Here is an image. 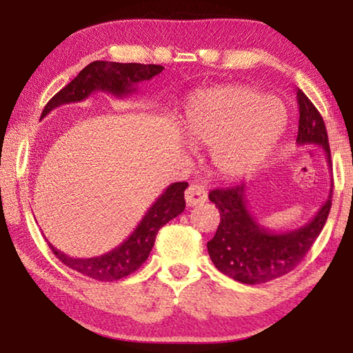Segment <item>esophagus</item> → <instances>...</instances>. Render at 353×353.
<instances>
[{
	"label": "esophagus",
	"instance_id": "esophagus-1",
	"mask_svg": "<svg viewBox=\"0 0 353 353\" xmlns=\"http://www.w3.org/2000/svg\"><path fill=\"white\" fill-rule=\"evenodd\" d=\"M185 199H186L188 207H196V205L204 204L207 201L205 188L199 185H190V188H188L185 192Z\"/></svg>",
	"mask_w": 353,
	"mask_h": 353
}]
</instances>
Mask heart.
Listing matches in <instances>:
<instances>
[{
	"mask_svg": "<svg viewBox=\"0 0 353 353\" xmlns=\"http://www.w3.org/2000/svg\"><path fill=\"white\" fill-rule=\"evenodd\" d=\"M286 109L249 86H221L186 105L183 132L194 146H210L212 165L226 178L248 175L276 143Z\"/></svg>",
	"mask_w": 353,
	"mask_h": 353,
	"instance_id": "b5f03b06",
	"label": "heart"
}]
</instances>
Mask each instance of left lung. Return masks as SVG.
<instances>
[{
	"instance_id": "8db88e82",
	"label": "left lung",
	"mask_w": 353,
	"mask_h": 353,
	"mask_svg": "<svg viewBox=\"0 0 353 353\" xmlns=\"http://www.w3.org/2000/svg\"><path fill=\"white\" fill-rule=\"evenodd\" d=\"M299 132L296 143L316 144L323 149L331 167V151L323 117L312 101L297 91ZM330 196L316 215L301 228L272 231L260 225L250 214L245 201V186L210 191L209 199L220 212V225L209 243L212 262L226 276L244 284H262L284 276L302 262L320 236L331 210Z\"/></svg>"
}]
</instances>
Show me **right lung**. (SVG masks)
Returning a JSON list of instances; mask_svg holds the SVG:
<instances>
[{"mask_svg":"<svg viewBox=\"0 0 353 353\" xmlns=\"http://www.w3.org/2000/svg\"><path fill=\"white\" fill-rule=\"evenodd\" d=\"M162 70L163 67L156 64H134V62L120 64V62L108 61L91 62L69 85L52 96L50 103L43 109L41 119L62 104L79 103V101L86 99L94 91H108L117 98H123V96L134 93L138 83L151 80ZM186 188V181L172 183L149 207L133 233L119 248L99 255V257L74 259L54 249V245L50 243L48 244L62 263L85 276L98 279V281H115V279L128 276L146 262L159 230L185 210Z\"/></svg>","mask_w":353,"mask_h":353,"instance_id":"1","label":"right lung"}]
</instances>
